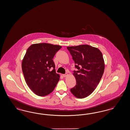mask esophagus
Wrapping results in <instances>:
<instances>
[{
	"instance_id": "34e87169",
	"label": "esophagus",
	"mask_w": 130,
	"mask_h": 130,
	"mask_svg": "<svg viewBox=\"0 0 130 130\" xmlns=\"http://www.w3.org/2000/svg\"><path fill=\"white\" fill-rule=\"evenodd\" d=\"M68 75V74L67 73H66V74H63V76L64 77H67V76Z\"/></svg>"
}]
</instances>
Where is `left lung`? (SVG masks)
Returning a JSON list of instances; mask_svg holds the SVG:
<instances>
[{
    "mask_svg": "<svg viewBox=\"0 0 130 130\" xmlns=\"http://www.w3.org/2000/svg\"><path fill=\"white\" fill-rule=\"evenodd\" d=\"M67 48L78 70L73 74L76 85L71 92L77 98L84 99L93 93L102 77L105 69L103 55L99 49L89 45Z\"/></svg>",
    "mask_w": 130,
    "mask_h": 130,
    "instance_id": "obj_1",
    "label": "left lung"
}]
</instances>
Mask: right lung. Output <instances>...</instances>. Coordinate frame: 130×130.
Wrapping results in <instances>:
<instances>
[{
	"mask_svg": "<svg viewBox=\"0 0 130 130\" xmlns=\"http://www.w3.org/2000/svg\"><path fill=\"white\" fill-rule=\"evenodd\" d=\"M61 46L48 43L31 45L23 58L22 67L27 85L35 94L43 96L52 92L59 80L53 60ZM54 70L50 71L51 67Z\"/></svg>",
	"mask_w": 130,
	"mask_h": 130,
	"instance_id": "obj_1",
	"label": "right lung"
}]
</instances>
